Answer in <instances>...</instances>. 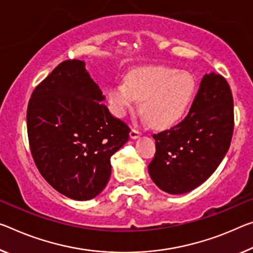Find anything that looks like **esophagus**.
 I'll list each match as a JSON object with an SVG mask.
<instances>
[{
    "mask_svg": "<svg viewBox=\"0 0 253 253\" xmlns=\"http://www.w3.org/2000/svg\"><path fill=\"white\" fill-rule=\"evenodd\" d=\"M129 136H130L131 139H136V138H138L139 136H141V131H139L138 129H135V128H131Z\"/></svg>",
    "mask_w": 253,
    "mask_h": 253,
    "instance_id": "1",
    "label": "esophagus"
}]
</instances>
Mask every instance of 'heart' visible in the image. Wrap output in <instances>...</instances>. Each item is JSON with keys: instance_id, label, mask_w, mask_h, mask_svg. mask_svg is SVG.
<instances>
[{"instance_id": "obj_1", "label": "heart", "mask_w": 253, "mask_h": 253, "mask_svg": "<svg viewBox=\"0 0 253 253\" xmlns=\"http://www.w3.org/2000/svg\"><path fill=\"white\" fill-rule=\"evenodd\" d=\"M196 84L190 74L169 67L138 70L118 82L108 92L111 110L124 117L142 100V111L156 127H170L186 114L195 94Z\"/></svg>"}]
</instances>
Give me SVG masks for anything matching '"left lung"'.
Listing matches in <instances>:
<instances>
[{"instance_id":"left-lung-1","label":"left lung","mask_w":253,"mask_h":253,"mask_svg":"<svg viewBox=\"0 0 253 253\" xmlns=\"http://www.w3.org/2000/svg\"><path fill=\"white\" fill-rule=\"evenodd\" d=\"M234 128L233 97L222 75L205 74L181 123L154 134L156 152L148 173L171 195L194 190L214 173L230 147Z\"/></svg>"}]
</instances>
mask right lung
<instances>
[{"instance_id":"add662e5","label":"right lung","mask_w":253,"mask_h":253,"mask_svg":"<svg viewBox=\"0 0 253 253\" xmlns=\"http://www.w3.org/2000/svg\"><path fill=\"white\" fill-rule=\"evenodd\" d=\"M105 99L85 63L69 59L38 84L29 100L34 161L43 179L69 198L89 200L105 189L110 158L129 138V127L110 114Z\"/></svg>"}]
</instances>
